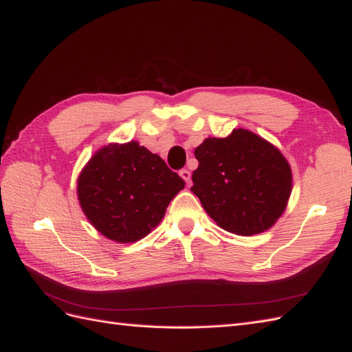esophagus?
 Returning a JSON list of instances; mask_svg holds the SVG:
<instances>
[{
    "label": "esophagus",
    "mask_w": 352,
    "mask_h": 352,
    "mask_svg": "<svg viewBox=\"0 0 352 352\" xmlns=\"http://www.w3.org/2000/svg\"><path fill=\"white\" fill-rule=\"evenodd\" d=\"M180 177L183 178V180L186 182V184H190V177H192V174H190V170H188V169H183L182 172H180Z\"/></svg>",
    "instance_id": "1"
}]
</instances>
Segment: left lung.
Wrapping results in <instances>:
<instances>
[{"mask_svg":"<svg viewBox=\"0 0 352 352\" xmlns=\"http://www.w3.org/2000/svg\"><path fill=\"white\" fill-rule=\"evenodd\" d=\"M199 164L190 190L221 228L237 236L265 233L280 219L292 193V169L271 142L245 129L207 138L195 148Z\"/></svg>","mask_w":352,"mask_h":352,"instance_id":"obj_1","label":"left lung"}]
</instances>
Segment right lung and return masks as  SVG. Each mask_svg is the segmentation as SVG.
<instances>
[{"instance_id":"add662e5","label":"right lung","mask_w":352,"mask_h":352,"mask_svg":"<svg viewBox=\"0 0 352 352\" xmlns=\"http://www.w3.org/2000/svg\"><path fill=\"white\" fill-rule=\"evenodd\" d=\"M183 189L182 178L138 140L96 149L77 178L81 210L98 233L116 243L151 233Z\"/></svg>"}]
</instances>
